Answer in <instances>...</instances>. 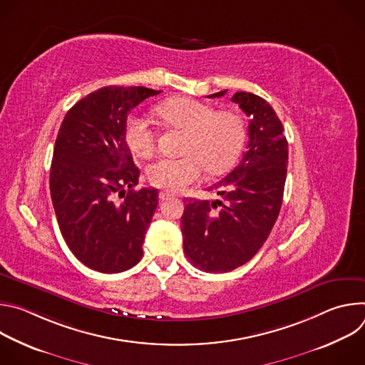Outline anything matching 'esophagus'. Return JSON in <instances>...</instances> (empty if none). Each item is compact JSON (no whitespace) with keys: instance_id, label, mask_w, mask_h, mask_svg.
Here are the masks:
<instances>
[{"instance_id":"obj_1","label":"esophagus","mask_w":365,"mask_h":365,"mask_svg":"<svg viewBox=\"0 0 365 365\" xmlns=\"http://www.w3.org/2000/svg\"><path fill=\"white\" fill-rule=\"evenodd\" d=\"M172 197H175V195L170 193V192H160V193H159V199H160V200H169V199H172Z\"/></svg>"}]
</instances>
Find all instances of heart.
I'll use <instances>...</instances> for the list:
<instances>
[{
  "label": "heart",
  "instance_id": "obj_1",
  "mask_svg": "<svg viewBox=\"0 0 365 365\" xmlns=\"http://www.w3.org/2000/svg\"><path fill=\"white\" fill-rule=\"evenodd\" d=\"M172 125L185 130V154L180 158H159L147 168L151 186L170 192L196 182L203 169L220 173L230 168L240 154L245 128L240 115L232 111H215L210 103L192 98H173L158 108ZM125 143L138 158H150L155 135L150 123L135 114L125 121Z\"/></svg>",
  "mask_w": 365,
  "mask_h": 365
}]
</instances>
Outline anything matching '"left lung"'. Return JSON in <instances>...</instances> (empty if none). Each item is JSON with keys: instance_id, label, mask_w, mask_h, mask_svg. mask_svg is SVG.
Instances as JSON below:
<instances>
[{"instance_id": "left-lung-1", "label": "left lung", "mask_w": 365, "mask_h": 365, "mask_svg": "<svg viewBox=\"0 0 365 365\" xmlns=\"http://www.w3.org/2000/svg\"><path fill=\"white\" fill-rule=\"evenodd\" d=\"M231 101L250 118L247 151L231 173L207 189L220 199H189L180 221L186 258L207 273L231 272L263 247L280 212L287 173V140L270 103L250 92H237Z\"/></svg>"}]
</instances>
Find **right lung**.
<instances>
[{
  "mask_svg": "<svg viewBox=\"0 0 365 365\" xmlns=\"http://www.w3.org/2000/svg\"><path fill=\"white\" fill-rule=\"evenodd\" d=\"M144 86H103L66 113L50 168V195L63 240L86 267L121 273L143 257V242L158 207V189L138 185L124 130L145 98Z\"/></svg>",
  "mask_w": 365,
  "mask_h": 365,
  "instance_id": "obj_1",
  "label": "right lung"
}]
</instances>
